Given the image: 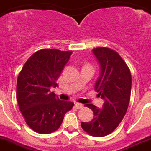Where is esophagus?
<instances>
[{
    "label": "esophagus",
    "instance_id": "1",
    "mask_svg": "<svg viewBox=\"0 0 151 151\" xmlns=\"http://www.w3.org/2000/svg\"><path fill=\"white\" fill-rule=\"evenodd\" d=\"M75 106H76V108H77L78 109H80L83 108V105L81 104V103H75Z\"/></svg>",
    "mask_w": 151,
    "mask_h": 151
}]
</instances>
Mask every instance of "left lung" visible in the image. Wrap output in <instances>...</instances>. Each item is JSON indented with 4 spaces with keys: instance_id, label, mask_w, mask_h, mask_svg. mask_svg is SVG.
<instances>
[{
    "instance_id": "obj_1",
    "label": "left lung",
    "mask_w": 151,
    "mask_h": 151,
    "mask_svg": "<svg viewBox=\"0 0 151 151\" xmlns=\"http://www.w3.org/2000/svg\"><path fill=\"white\" fill-rule=\"evenodd\" d=\"M100 67L95 90L104 100L103 108L86 104L93 112V119L81 122L83 130L91 136L104 137L112 133L124 118L130 101L132 75L126 63L119 54L109 48L93 49Z\"/></svg>"
}]
</instances>
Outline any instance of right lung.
I'll return each instance as SVG.
<instances>
[{"label":"right lung","instance_id":"add662e5","mask_svg":"<svg viewBox=\"0 0 151 151\" xmlns=\"http://www.w3.org/2000/svg\"><path fill=\"white\" fill-rule=\"evenodd\" d=\"M72 52L55 48L35 52L25 63L17 83V99L27 124L34 132L50 134L61 126L66 112L74 106L70 101L60 100L52 86L69 61Z\"/></svg>","mask_w":151,"mask_h":151}]
</instances>
